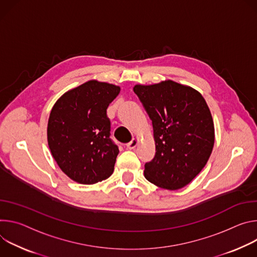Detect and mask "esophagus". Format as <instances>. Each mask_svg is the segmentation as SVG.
I'll use <instances>...</instances> for the list:
<instances>
[{
	"mask_svg": "<svg viewBox=\"0 0 257 257\" xmlns=\"http://www.w3.org/2000/svg\"><path fill=\"white\" fill-rule=\"evenodd\" d=\"M138 144H139V139H133L130 143H127V145H126V147H127V149H130V150H133V149H135L137 146H138Z\"/></svg>",
	"mask_w": 257,
	"mask_h": 257,
	"instance_id": "obj_1",
	"label": "esophagus"
}]
</instances>
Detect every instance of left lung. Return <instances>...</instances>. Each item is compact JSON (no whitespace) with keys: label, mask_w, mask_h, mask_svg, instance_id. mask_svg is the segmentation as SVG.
<instances>
[{"label":"left lung","mask_w":257,"mask_h":257,"mask_svg":"<svg viewBox=\"0 0 257 257\" xmlns=\"http://www.w3.org/2000/svg\"><path fill=\"white\" fill-rule=\"evenodd\" d=\"M134 92L153 125L156 153L145 164V178L162 189L190 184L207 163L214 145V125L198 91L173 80L142 85Z\"/></svg>","instance_id":"obj_1"}]
</instances>
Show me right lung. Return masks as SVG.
Instances as JSON below:
<instances>
[{
    "label": "right lung",
    "mask_w": 257,
    "mask_h": 257,
    "mask_svg": "<svg viewBox=\"0 0 257 257\" xmlns=\"http://www.w3.org/2000/svg\"><path fill=\"white\" fill-rule=\"evenodd\" d=\"M118 85L89 80L63 94L48 121V145L62 172L74 182L92 185L108 179L118 147L110 139L107 108Z\"/></svg>",
    "instance_id": "1"
}]
</instances>
